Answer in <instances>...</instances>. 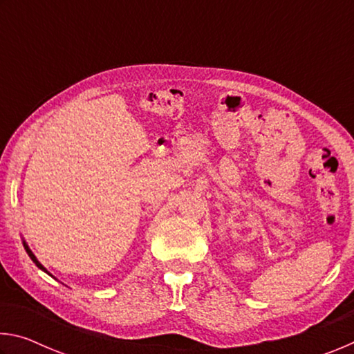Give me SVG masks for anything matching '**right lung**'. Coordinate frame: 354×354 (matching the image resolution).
Segmentation results:
<instances>
[{
	"label": "right lung",
	"instance_id": "add662e5",
	"mask_svg": "<svg viewBox=\"0 0 354 354\" xmlns=\"http://www.w3.org/2000/svg\"><path fill=\"white\" fill-rule=\"evenodd\" d=\"M23 247H25V250H26V253H28V256H29V257H31V259H32V262L35 263V266H37V267L40 268V270H44L45 273H48V274H50V277H53V274H51L50 272H48V270H46V268H45L44 266H41V263H40V262L37 261V257H35V256H34V253H32V251H31V248H29V247H28V243H26L25 241H23Z\"/></svg>",
	"mask_w": 354,
	"mask_h": 354
}]
</instances>
